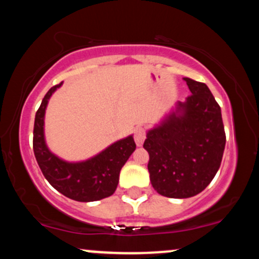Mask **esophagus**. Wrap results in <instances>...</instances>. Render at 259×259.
Here are the masks:
<instances>
[{"label": "esophagus", "instance_id": "1", "mask_svg": "<svg viewBox=\"0 0 259 259\" xmlns=\"http://www.w3.org/2000/svg\"><path fill=\"white\" fill-rule=\"evenodd\" d=\"M134 138H135L136 145H138V146H142L145 139H146V133H145L144 127H138V129L135 130V135H134Z\"/></svg>", "mask_w": 259, "mask_h": 259}]
</instances>
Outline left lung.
Instances as JSON below:
<instances>
[{
	"mask_svg": "<svg viewBox=\"0 0 259 259\" xmlns=\"http://www.w3.org/2000/svg\"><path fill=\"white\" fill-rule=\"evenodd\" d=\"M191 95L175 102L147 130L153 189L169 198H189L203 191L221 167L225 148L222 111L203 82L184 78Z\"/></svg>",
	"mask_w": 259,
	"mask_h": 259,
	"instance_id": "8db88e82",
	"label": "left lung"
}]
</instances>
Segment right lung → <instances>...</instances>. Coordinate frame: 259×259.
<instances>
[{
  "instance_id": "1",
  "label": "right lung",
  "mask_w": 259,
  "mask_h": 259,
  "mask_svg": "<svg viewBox=\"0 0 259 259\" xmlns=\"http://www.w3.org/2000/svg\"><path fill=\"white\" fill-rule=\"evenodd\" d=\"M63 82L45 95L35 115L34 153L47 181L65 197L78 202H94L114 194L123 165L135 151L134 135L113 142L105 150L84 160L70 162L53 153L45 138V114L51 96Z\"/></svg>"
}]
</instances>
